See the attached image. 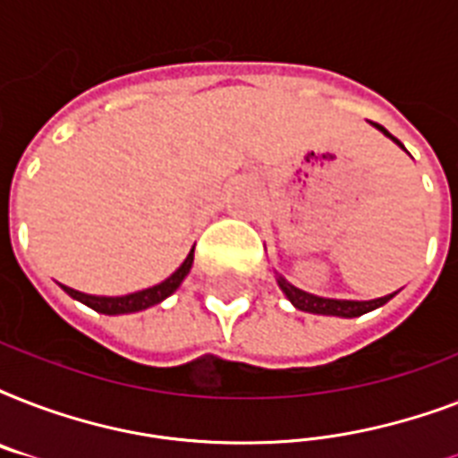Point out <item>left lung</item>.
I'll return each mask as SVG.
<instances>
[{"mask_svg": "<svg viewBox=\"0 0 458 458\" xmlns=\"http://www.w3.org/2000/svg\"><path fill=\"white\" fill-rule=\"evenodd\" d=\"M376 128H380V131L387 135V138H392L390 132L385 131L383 125L373 123ZM397 145H402L397 138H392ZM278 285L280 290L285 293V297L290 301H293L300 311H309V313H323V316H342V318H354V316H361V313L366 311H373V309H377V306H383L385 301L392 300V294H387V297H380V300H370V301H352V300H326V297H316V294H309L304 293V290H300V287L290 285L285 278H278Z\"/></svg>", "mask_w": 458, "mask_h": 458, "instance_id": "1", "label": "left lung"}]
</instances>
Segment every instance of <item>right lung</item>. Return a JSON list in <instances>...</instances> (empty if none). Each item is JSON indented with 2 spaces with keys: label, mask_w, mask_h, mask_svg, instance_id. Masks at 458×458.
Wrapping results in <instances>:
<instances>
[{
  "label": "right lung",
  "mask_w": 458,
  "mask_h": 458,
  "mask_svg": "<svg viewBox=\"0 0 458 458\" xmlns=\"http://www.w3.org/2000/svg\"><path fill=\"white\" fill-rule=\"evenodd\" d=\"M194 261V250L187 254V259L182 261L178 271L173 273L171 278H165L164 283H158V285L149 287V290H142V293H132L125 294V297H92V294L78 293V290H71V287L61 285L66 290L73 300L82 301V304H88L89 309H95L99 313H109V316H116V313H132V311H142V309H149V306L158 304V301H164L168 294H173L178 290V285L182 283L190 268H192Z\"/></svg>",
  "instance_id": "add662e5"
}]
</instances>
